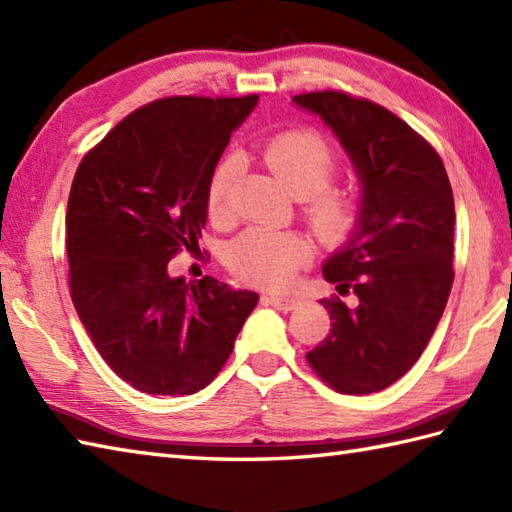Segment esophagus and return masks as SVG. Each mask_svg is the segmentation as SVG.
<instances>
[{
	"instance_id": "1",
	"label": "esophagus",
	"mask_w": 512,
	"mask_h": 512,
	"mask_svg": "<svg viewBox=\"0 0 512 512\" xmlns=\"http://www.w3.org/2000/svg\"><path fill=\"white\" fill-rule=\"evenodd\" d=\"M264 301L268 303V306H273V308H277V310H281V312L295 310V308L299 306V303H301L299 297H286V295H266Z\"/></svg>"
}]
</instances>
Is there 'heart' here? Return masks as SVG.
<instances>
[{
    "label": "heart",
    "mask_w": 512,
    "mask_h": 512,
    "mask_svg": "<svg viewBox=\"0 0 512 512\" xmlns=\"http://www.w3.org/2000/svg\"><path fill=\"white\" fill-rule=\"evenodd\" d=\"M270 171L301 198L303 215L321 242L336 244L352 233L358 202L350 191L325 187L336 169V158L323 138L310 132L277 136L264 151ZM237 160L226 158L209 182V213L213 220L228 215ZM312 246L306 237L273 228H250L228 246V264L235 273L262 288H284L308 262Z\"/></svg>",
    "instance_id": "1"
}]
</instances>
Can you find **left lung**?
I'll list each match as a JSON object with an SVG mask.
<instances>
[{
	"label": "left lung",
	"mask_w": 512,
	"mask_h": 512,
	"mask_svg": "<svg viewBox=\"0 0 512 512\" xmlns=\"http://www.w3.org/2000/svg\"><path fill=\"white\" fill-rule=\"evenodd\" d=\"M321 118L352 162L361 198L345 244L323 262L339 297L321 301L332 330L306 354L341 394H374L427 347L453 284L455 206L440 156L398 116L343 92L292 99Z\"/></svg>",
	"instance_id": "left-lung-1"
}]
</instances>
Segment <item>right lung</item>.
Wrapping results in <instances>:
<instances>
[{
	"mask_svg": "<svg viewBox=\"0 0 512 512\" xmlns=\"http://www.w3.org/2000/svg\"><path fill=\"white\" fill-rule=\"evenodd\" d=\"M259 96H171L123 118L76 169L65 213L70 292L103 361L138 391L189 396L233 352L259 295L171 277L198 248L206 195Z\"/></svg>",
	"mask_w": 512,
	"mask_h": 512,
	"instance_id": "add662e5",
	"label": "right lung"
}]
</instances>
